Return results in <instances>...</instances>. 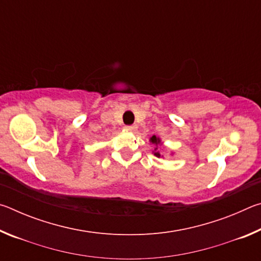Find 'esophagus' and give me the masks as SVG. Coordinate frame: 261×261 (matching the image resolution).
Segmentation results:
<instances>
[{"mask_svg": "<svg viewBox=\"0 0 261 261\" xmlns=\"http://www.w3.org/2000/svg\"><path fill=\"white\" fill-rule=\"evenodd\" d=\"M125 129L129 130V131H135L137 129V126L136 125H126Z\"/></svg>", "mask_w": 261, "mask_h": 261, "instance_id": "34e87169", "label": "esophagus"}]
</instances>
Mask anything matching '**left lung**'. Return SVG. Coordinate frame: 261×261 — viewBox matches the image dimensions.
Instances as JSON below:
<instances>
[{"label":"left lung","mask_w":261,"mask_h":261,"mask_svg":"<svg viewBox=\"0 0 261 261\" xmlns=\"http://www.w3.org/2000/svg\"><path fill=\"white\" fill-rule=\"evenodd\" d=\"M151 141H152L153 144H155V145H158L159 143H160V140H159L155 136H153V137H152V138H151ZM155 149H158V148H155ZM154 154H155L156 156H160V153H159V152H155Z\"/></svg>","instance_id":"obj_1"}]
</instances>
